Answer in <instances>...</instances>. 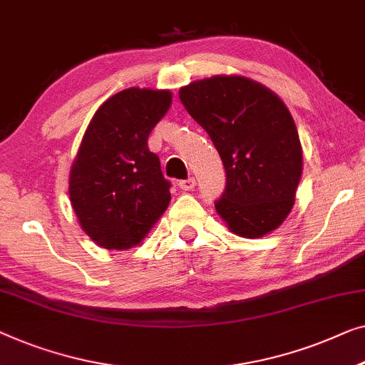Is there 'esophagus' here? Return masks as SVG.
I'll return each instance as SVG.
<instances>
[{
	"label": "esophagus",
	"instance_id": "obj_1",
	"mask_svg": "<svg viewBox=\"0 0 365 365\" xmlns=\"http://www.w3.org/2000/svg\"><path fill=\"white\" fill-rule=\"evenodd\" d=\"M179 187H181L182 191H192V189L195 187V181H194V178L182 179V181H179Z\"/></svg>",
	"mask_w": 365,
	"mask_h": 365
}]
</instances>
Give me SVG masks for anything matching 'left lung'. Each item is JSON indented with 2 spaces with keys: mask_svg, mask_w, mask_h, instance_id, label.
Masks as SVG:
<instances>
[{
  "mask_svg": "<svg viewBox=\"0 0 365 365\" xmlns=\"http://www.w3.org/2000/svg\"><path fill=\"white\" fill-rule=\"evenodd\" d=\"M187 113L207 131L224 163L225 191L215 210L234 234L258 239L292 212L303 151L287 105L262 83L214 76L179 91Z\"/></svg>",
  "mask_w": 365,
  "mask_h": 365,
  "instance_id": "obj_1",
  "label": "left lung"
}]
</instances>
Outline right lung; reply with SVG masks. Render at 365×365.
Here are the masks:
<instances>
[{"mask_svg": "<svg viewBox=\"0 0 365 365\" xmlns=\"http://www.w3.org/2000/svg\"><path fill=\"white\" fill-rule=\"evenodd\" d=\"M170 91L131 87L102 103L87 126L68 176L83 232L108 250L141 244L171 200V182L148 136L170 110Z\"/></svg>", "mask_w": 365, "mask_h": 365, "instance_id": "right-lung-1", "label": "right lung"}]
</instances>
